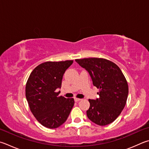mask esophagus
<instances>
[{"label":"esophagus","mask_w":149,"mask_h":149,"mask_svg":"<svg viewBox=\"0 0 149 149\" xmlns=\"http://www.w3.org/2000/svg\"><path fill=\"white\" fill-rule=\"evenodd\" d=\"M81 100V99H80V98H74V100H75V102H76L80 101Z\"/></svg>","instance_id":"1"}]
</instances>
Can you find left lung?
<instances>
[{"label":"left lung","instance_id":"left-lung-1","mask_svg":"<svg viewBox=\"0 0 149 149\" xmlns=\"http://www.w3.org/2000/svg\"><path fill=\"white\" fill-rule=\"evenodd\" d=\"M88 72L93 85L100 89V98L88 100L90 107L86 115L100 126L113 123L125 106L128 85L125 77L117 64L105 58L75 59Z\"/></svg>","mask_w":149,"mask_h":149}]
</instances>
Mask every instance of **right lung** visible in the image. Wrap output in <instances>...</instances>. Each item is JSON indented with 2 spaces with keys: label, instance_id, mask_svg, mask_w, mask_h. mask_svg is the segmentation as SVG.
Returning a JSON list of instances; mask_svg holds the SVG:
<instances>
[{
  "label": "right lung",
  "instance_id": "obj_1",
  "mask_svg": "<svg viewBox=\"0 0 149 149\" xmlns=\"http://www.w3.org/2000/svg\"><path fill=\"white\" fill-rule=\"evenodd\" d=\"M73 61L45 62L31 72L25 87V95L32 114L48 128H56L65 123L74 105V98L58 96L62 79Z\"/></svg>",
  "mask_w": 149,
  "mask_h": 149
}]
</instances>
